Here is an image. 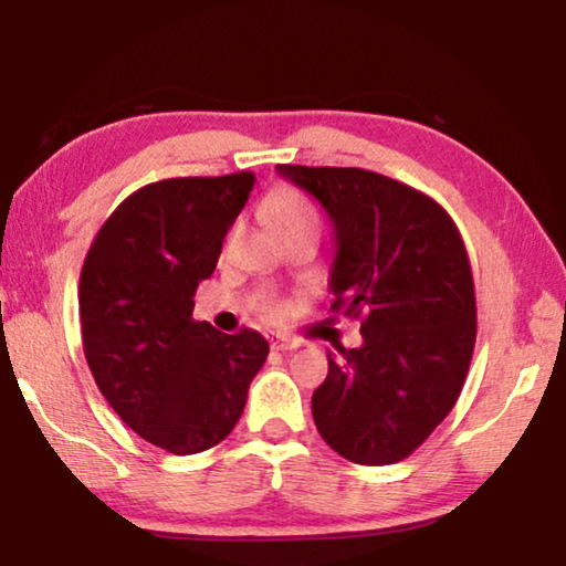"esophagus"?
<instances>
[{
	"mask_svg": "<svg viewBox=\"0 0 566 566\" xmlns=\"http://www.w3.org/2000/svg\"><path fill=\"white\" fill-rule=\"evenodd\" d=\"M273 347H275V350H281V353H289V350H296V347H301V343H298V339L283 337V339H275Z\"/></svg>",
	"mask_w": 566,
	"mask_h": 566,
	"instance_id": "obj_1",
	"label": "esophagus"
}]
</instances>
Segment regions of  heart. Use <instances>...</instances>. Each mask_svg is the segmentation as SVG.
I'll return each mask as SVG.
<instances>
[{"label":"heart","instance_id":"heart-1","mask_svg":"<svg viewBox=\"0 0 566 566\" xmlns=\"http://www.w3.org/2000/svg\"><path fill=\"white\" fill-rule=\"evenodd\" d=\"M265 216L275 237L301 227H316V211L296 190H277L270 196L265 200ZM265 314L277 316V306H268Z\"/></svg>","mask_w":566,"mask_h":566}]
</instances>
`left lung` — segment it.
I'll use <instances>...</instances> for the list:
<instances>
[{
  "mask_svg": "<svg viewBox=\"0 0 566 566\" xmlns=\"http://www.w3.org/2000/svg\"><path fill=\"white\" fill-rule=\"evenodd\" d=\"M335 227L332 312L360 319V347L327 353L316 430L363 467L407 459L446 420L476 339L474 277L451 216L424 192L358 167L277 165Z\"/></svg>",
  "mask_w": 566,
  "mask_h": 566,
  "instance_id": "left-lung-1",
  "label": "left lung"
}]
</instances>
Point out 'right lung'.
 I'll return each mask as SVG.
<instances>
[{"mask_svg":"<svg viewBox=\"0 0 566 566\" xmlns=\"http://www.w3.org/2000/svg\"><path fill=\"white\" fill-rule=\"evenodd\" d=\"M254 185L252 172L136 190L97 231L80 277L84 358L123 422L175 455L213 448L244 412L270 345L192 319L198 283Z\"/></svg>","mask_w":566,"mask_h":566,"instance_id":"1","label":"right lung"}]
</instances>
